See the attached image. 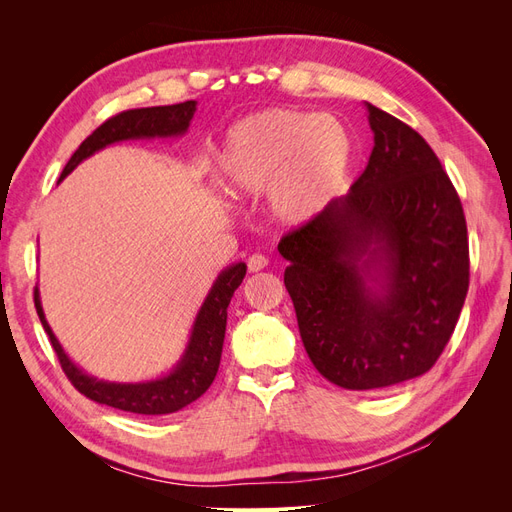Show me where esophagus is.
Masks as SVG:
<instances>
[{"label": "esophagus", "mask_w": 512, "mask_h": 512, "mask_svg": "<svg viewBox=\"0 0 512 512\" xmlns=\"http://www.w3.org/2000/svg\"><path fill=\"white\" fill-rule=\"evenodd\" d=\"M269 265V258L265 254H252L250 258H247V269H250V273H258Z\"/></svg>", "instance_id": "1"}]
</instances>
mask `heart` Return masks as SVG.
Listing matches in <instances>:
<instances>
[{"label":"heart","instance_id":"obj_1","mask_svg":"<svg viewBox=\"0 0 512 512\" xmlns=\"http://www.w3.org/2000/svg\"><path fill=\"white\" fill-rule=\"evenodd\" d=\"M348 160L350 138L335 117L269 108L228 132L220 153V183L232 196L269 190L275 218L297 226L331 203Z\"/></svg>","mask_w":512,"mask_h":512}]
</instances>
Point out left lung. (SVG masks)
<instances>
[{
	"label": "left lung",
	"instance_id": "8db88e82",
	"mask_svg": "<svg viewBox=\"0 0 512 512\" xmlns=\"http://www.w3.org/2000/svg\"><path fill=\"white\" fill-rule=\"evenodd\" d=\"M374 149L346 196L282 237L307 356L329 382L374 391L423 376L470 284L468 226L425 138L367 104Z\"/></svg>",
	"mask_w": 512,
	"mask_h": 512
}]
</instances>
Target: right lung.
Here are the masks:
<instances>
[{
	"mask_svg": "<svg viewBox=\"0 0 512 512\" xmlns=\"http://www.w3.org/2000/svg\"><path fill=\"white\" fill-rule=\"evenodd\" d=\"M196 113V102L188 100L181 104L170 106H149V108H132V111H123L111 119H106L100 128L91 132L81 147L74 151V156L68 160L61 179L68 177L72 170L79 166L96 151L104 149L106 145H113L119 141H132V138H168V136H181L190 128V121ZM245 265L226 267L215 284L211 286L207 299L200 307V312L194 320L192 335L188 348H185L181 361L177 367L166 374L164 378L149 380V382H136V384H123V382H104L98 378L87 376L83 369L76 367L68 354L57 342L49 322L44 318L40 292L34 290V303L36 312L40 316L42 327L49 335L53 350L57 352V359L68 380L74 384V389L83 393L85 397L98 401V404L111 406L123 412L132 414H170L185 408L192 401L203 395L211 382L218 374L220 359H222V346H224V333H226V318H228V303L232 294L241 286L245 277Z\"/></svg>",
	"mask_w": 512,
	"mask_h": 512,
	"instance_id": "add662e5",
	"label": "right lung"
}]
</instances>
